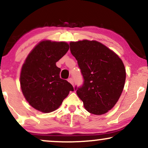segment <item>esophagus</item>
<instances>
[{"mask_svg":"<svg viewBox=\"0 0 148 148\" xmlns=\"http://www.w3.org/2000/svg\"><path fill=\"white\" fill-rule=\"evenodd\" d=\"M67 81H68V82H69L72 85H74V81H73V79H72V78H69V79H67Z\"/></svg>","mask_w":148,"mask_h":148,"instance_id":"34e87169","label":"esophagus"}]
</instances>
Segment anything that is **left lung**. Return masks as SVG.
Returning a JSON list of instances; mask_svg holds the SVG:
<instances>
[{"label": "left lung", "mask_w": 148, "mask_h": 148, "mask_svg": "<svg viewBox=\"0 0 148 148\" xmlns=\"http://www.w3.org/2000/svg\"><path fill=\"white\" fill-rule=\"evenodd\" d=\"M84 81L76 94L90 113L108 112L120 98L125 85L126 72L122 60L112 50L97 40L70 42Z\"/></svg>", "instance_id": "8db88e82"}]
</instances>
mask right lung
<instances>
[{
  "label": "right lung",
  "mask_w": 148,
  "mask_h": 148,
  "mask_svg": "<svg viewBox=\"0 0 148 148\" xmlns=\"http://www.w3.org/2000/svg\"><path fill=\"white\" fill-rule=\"evenodd\" d=\"M69 48L66 42L46 40L31 51L23 65L20 83L25 98L32 107L43 113L59 108L73 86L60 78V69L56 65Z\"/></svg>",
  "instance_id": "right-lung-1"
}]
</instances>
